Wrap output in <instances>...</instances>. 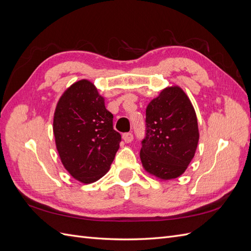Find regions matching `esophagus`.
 Here are the masks:
<instances>
[{
  "label": "esophagus",
  "instance_id": "1",
  "mask_svg": "<svg viewBox=\"0 0 251 251\" xmlns=\"http://www.w3.org/2000/svg\"><path fill=\"white\" fill-rule=\"evenodd\" d=\"M123 138H124V140H125L126 143H128V142H132V141H133L134 136H133L132 133H125V134L123 135Z\"/></svg>",
  "mask_w": 251,
  "mask_h": 251
}]
</instances>
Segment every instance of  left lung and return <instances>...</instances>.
Segmentation results:
<instances>
[{"instance_id": "obj_1", "label": "left lung", "mask_w": 251, "mask_h": 251, "mask_svg": "<svg viewBox=\"0 0 251 251\" xmlns=\"http://www.w3.org/2000/svg\"><path fill=\"white\" fill-rule=\"evenodd\" d=\"M198 141V121L189 98L179 87L164 89L146 111L143 168L160 179L177 178L191 163Z\"/></svg>"}]
</instances>
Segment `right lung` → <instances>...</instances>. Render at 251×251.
<instances>
[{
	"label": "right lung",
	"mask_w": 251,
	"mask_h": 251,
	"mask_svg": "<svg viewBox=\"0 0 251 251\" xmlns=\"http://www.w3.org/2000/svg\"><path fill=\"white\" fill-rule=\"evenodd\" d=\"M53 132L60 160L82 183L94 182L109 171L121 141L103 97L86 79L73 83L60 97Z\"/></svg>",
	"instance_id": "add662e5"
}]
</instances>
